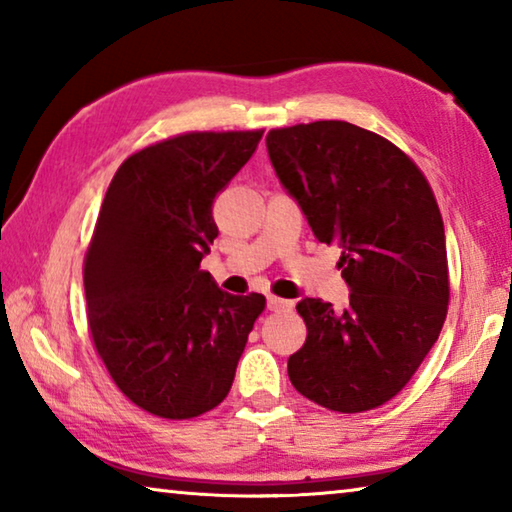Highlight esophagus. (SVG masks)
Returning a JSON list of instances; mask_svg holds the SVG:
<instances>
[{
  "label": "esophagus",
  "mask_w": 512,
  "mask_h": 512,
  "mask_svg": "<svg viewBox=\"0 0 512 512\" xmlns=\"http://www.w3.org/2000/svg\"><path fill=\"white\" fill-rule=\"evenodd\" d=\"M266 307L271 309V311H287V309L293 307V302L291 300H282V298H277V296H268L266 298Z\"/></svg>",
  "instance_id": "34e87169"
}]
</instances>
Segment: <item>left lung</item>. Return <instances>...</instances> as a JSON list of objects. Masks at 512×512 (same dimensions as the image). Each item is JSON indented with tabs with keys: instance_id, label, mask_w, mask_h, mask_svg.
Returning a JSON list of instances; mask_svg holds the SVG:
<instances>
[{
	"instance_id": "8db88e82",
	"label": "left lung",
	"mask_w": 512,
	"mask_h": 512,
	"mask_svg": "<svg viewBox=\"0 0 512 512\" xmlns=\"http://www.w3.org/2000/svg\"><path fill=\"white\" fill-rule=\"evenodd\" d=\"M266 149L320 244L341 248L350 305L302 298L307 341L289 379L339 413L377 409L409 384L443 329L449 302L445 225L422 171L348 121L268 131Z\"/></svg>"
}]
</instances>
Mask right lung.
<instances>
[{"label": "right lung", "mask_w": 512, "mask_h": 512, "mask_svg": "<svg viewBox=\"0 0 512 512\" xmlns=\"http://www.w3.org/2000/svg\"><path fill=\"white\" fill-rule=\"evenodd\" d=\"M264 131L185 133L133 153L103 198L85 255V302L99 357L128 400L187 420L219 406L262 293L230 296L201 259L219 235L216 194Z\"/></svg>", "instance_id": "obj_1"}]
</instances>
